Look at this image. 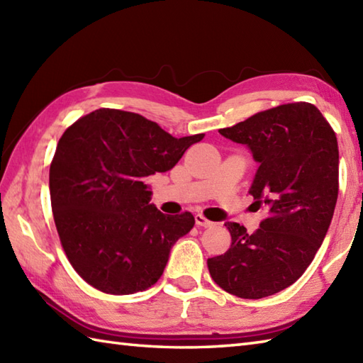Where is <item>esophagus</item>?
Here are the masks:
<instances>
[{
  "label": "esophagus",
  "mask_w": 363,
  "mask_h": 363,
  "mask_svg": "<svg viewBox=\"0 0 363 363\" xmlns=\"http://www.w3.org/2000/svg\"><path fill=\"white\" fill-rule=\"evenodd\" d=\"M195 221H196V225L201 226V228H211V226L215 225L213 221L207 220L203 213H196V215H195Z\"/></svg>",
  "instance_id": "obj_1"
}]
</instances>
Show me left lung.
I'll list each match as a JSON object with an SVG mask.
<instances>
[{
  "instance_id": "1",
  "label": "left lung",
  "mask_w": 363,
  "mask_h": 363,
  "mask_svg": "<svg viewBox=\"0 0 363 363\" xmlns=\"http://www.w3.org/2000/svg\"><path fill=\"white\" fill-rule=\"evenodd\" d=\"M218 133L248 146L259 162L250 194L268 213L254 234L226 223L230 246L207 259L209 273L238 298L274 295L303 276L326 237L338 196L335 133L303 101L257 112Z\"/></svg>"
}]
</instances>
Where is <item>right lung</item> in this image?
<instances>
[{"label":"right lung","mask_w":363,"mask_h":363,"mask_svg":"<svg viewBox=\"0 0 363 363\" xmlns=\"http://www.w3.org/2000/svg\"><path fill=\"white\" fill-rule=\"evenodd\" d=\"M203 138H176L118 109H98L67 128L50 167L51 207L68 260L91 287L133 295L159 281L195 218L157 211L145 179L172 169Z\"/></svg>","instance_id":"obj_1"}]
</instances>
